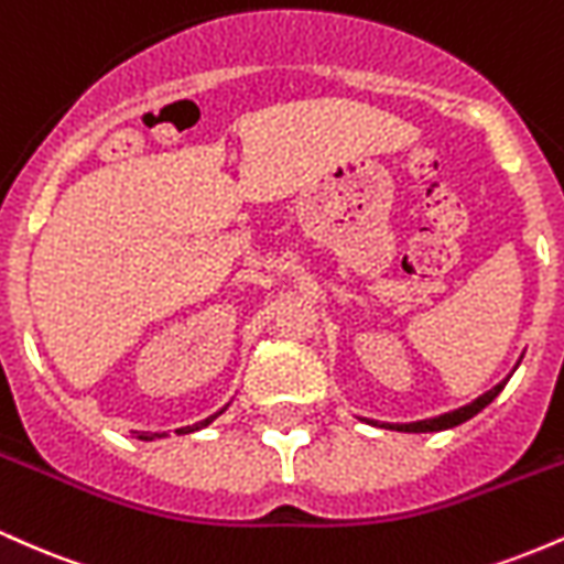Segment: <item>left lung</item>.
<instances>
[{"instance_id":"left-lung-1","label":"left lung","mask_w":564,"mask_h":564,"mask_svg":"<svg viewBox=\"0 0 564 564\" xmlns=\"http://www.w3.org/2000/svg\"><path fill=\"white\" fill-rule=\"evenodd\" d=\"M517 366H520V360H517ZM509 377H511V373H509ZM509 377L503 379V381H498L494 390H488L485 394H480V398L471 400V403L456 408V411L440 413V416H435V419H422V422H408V424H379V422H373V419H360V422L373 424V426H387V430H398V432H440V430H451V426H458V424L469 422V419L477 416V413H480L485 405L494 403L496 394L501 392L503 387H507Z\"/></svg>"}]
</instances>
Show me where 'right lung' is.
<instances>
[{
    "label": "right lung",
    "mask_w": 564,
    "mask_h": 564,
    "mask_svg": "<svg viewBox=\"0 0 564 564\" xmlns=\"http://www.w3.org/2000/svg\"><path fill=\"white\" fill-rule=\"evenodd\" d=\"M228 405H230V403H228ZM228 405H225V408H228ZM225 408H219L217 413H212V416H206L204 422H198V424H193V426H183V430H177V432H180V435H191V432L204 430V426H209L212 422H215L219 413H225ZM134 435H138V440H156V437L164 435V432H161V435H159V432H156V435H148V432H134Z\"/></svg>",
    "instance_id": "right-lung-1"
}]
</instances>
